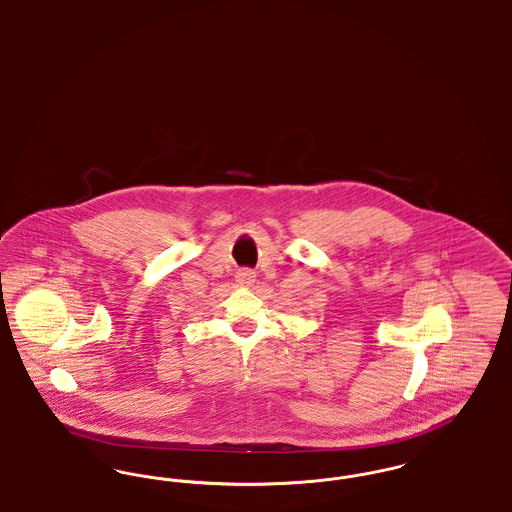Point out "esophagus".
Returning a JSON list of instances; mask_svg holds the SVG:
<instances>
[{
	"mask_svg": "<svg viewBox=\"0 0 512 512\" xmlns=\"http://www.w3.org/2000/svg\"><path fill=\"white\" fill-rule=\"evenodd\" d=\"M236 282H238L240 286H251V284L255 282V272H253L251 268H242V270H238V274H236Z\"/></svg>",
	"mask_w": 512,
	"mask_h": 512,
	"instance_id": "34e87169",
	"label": "esophagus"
}]
</instances>
